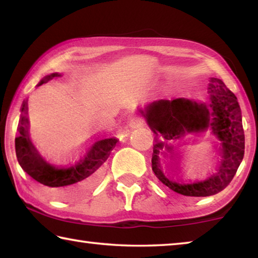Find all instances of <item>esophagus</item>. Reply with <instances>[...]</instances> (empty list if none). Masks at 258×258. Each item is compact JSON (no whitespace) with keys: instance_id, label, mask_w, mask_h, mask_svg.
<instances>
[{"instance_id":"34e87169","label":"esophagus","mask_w":258,"mask_h":258,"mask_svg":"<svg viewBox=\"0 0 258 258\" xmlns=\"http://www.w3.org/2000/svg\"><path fill=\"white\" fill-rule=\"evenodd\" d=\"M130 127L132 128V130H135V128H140V127H142L143 126V123L141 121V119H139V118H133L132 120L130 121Z\"/></svg>"}]
</instances>
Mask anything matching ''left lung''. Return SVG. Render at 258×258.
<instances>
[{
	"label": "left lung",
	"instance_id": "left-lung-1",
	"mask_svg": "<svg viewBox=\"0 0 258 258\" xmlns=\"http://www.w3.org/2000/svg\"><path fill=\"white\" fill-rule=\"evenodd\" d=\"M207 93V103L180 98L158 100L140 109L156 135L152 171L166 186L187 197H207L223 190L232 181L244 154L237 97L215 77L209 78ZM196 134L212 135L217 140L219 165L206 177L190 179L181 173L182 145L185 137Z\"/></svg>",
	"mask_w": 258,
	"mask_h": 258
}]
</instances>
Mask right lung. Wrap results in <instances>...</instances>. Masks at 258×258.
Masks as SVG:
<instances>
[{
  "mask_svg": "<svg viewBox=\"0 0 258 258\" xmlns=\"http://www.w3.org/2000/svg\"><path fill=\"white\" fill-rule=\"evenodd\" d=\"M61 77L59 73H52L43 77L38 85L53 78ZM27 102L21 104L18 137L16 138V155L21 168L35 181L49 187H54L58 198L83 194L92 189L98 182L101 165L107 160L117 143L116 138L95 141L84 155L69 164L55 165L47 161L34 146L29 135Z\"/></svg>",
  "mask_w": 258,
  "mask_h": 258,
  "instance_id": "right-lung-1",
  "label": "right lung"
}]
</instances>
